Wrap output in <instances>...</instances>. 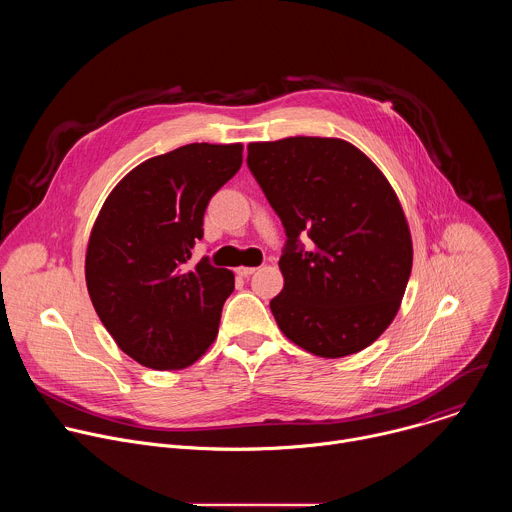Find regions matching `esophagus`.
Masks as SVG:
<instances>
[{"label":"esophagus","instance_id":"1","mask_svg":"<svg viewBox=\"0 0 512 512\" xmlns=\"http://www.w3.org/2000/svg\"><path fill=\"white\" fill-rule=\"evenodd\" d=\"M257 271V267H237V273L241 275V277H249L251 273H255Z\"/></svg>","mask_w":512,"mask_h":512}]
</instances>
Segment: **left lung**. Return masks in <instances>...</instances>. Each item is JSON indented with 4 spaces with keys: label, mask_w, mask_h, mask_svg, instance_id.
<instances>
[{
    "label": "left lung",
    "mask_w": 512,
    "mask_h": 512,
    "mask_svg": "<svg viewBox=\"0 0 512 512\" xmlns=\"http://www.w3.org/2000/svg\"><path fill=\"white\" fill-rule=\"evenodd\" d=\"M247 152L287 235L283 289L269 302L279 330L322 358L371 346L397 316L413 265L393 186L338 137L253 141ZM300 236L313 241L308 250Z\"/></svg>",
    "instance_id": "1"
}]
</instances>
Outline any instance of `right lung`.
<instances>
[{
  "mask_svg": "<svg viewBox=\"0 0 512 512\" xmlns=\"http://www.w3.org/2000/svg\"><path fill=\"white\" fill-rule=\"evenodd\" d=\"M243 164V143H188L135 166L91 229L85 279L117 346L148 369L180 371L214 342L229 269L188 261L208 200Z\"/></svg>",
  "mask_w": 512,
  "mask_h": 512,
  "instance_id": "obj_1",
  "label": "right lung"
}]
</instances>
